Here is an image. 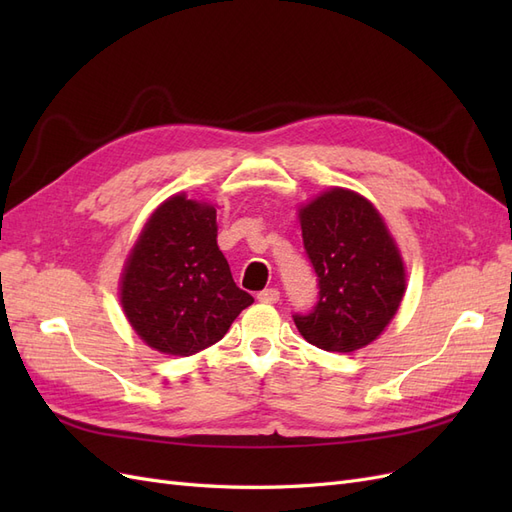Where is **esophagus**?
I'll list each match as a JSON object with an SVG mask.
<instances>
[{
  "label": "esophagus",
  "instance_id": "1",
  "mask_svg": "<svg viewBox=\"0 0 512 512\" xmlns=\"http://www.w3.org/2000/svg\"><path fill=\"white\" fill-rule=\"evenodd\" d=\"M258 301L260 303H277V301H280V290L265 288L262 292H258Z\"/></svg>",
  "mask_w": 512,
  "mask_h": 512
}]
</instances>
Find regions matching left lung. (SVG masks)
Listing matches in <instances>:
<instances>
[{
    "label": "left lung",
    "instance_id": "left-lung-1",
    "mask_svg": "<svg viewBox=\"0 0 512 512\" xmlns=\"http://www.w3.org/2000/svg\"><path fill=\"white\" fill-rule=\"evenodd\" d=\"M303 245L318 275V303L294 314L299 333L327 352H354L386 329L406 292V269L378 209L344 188L299 209Z\"/></svg>",
    "mask_w": 512,
    "mask_h": 512
}]
</instances>
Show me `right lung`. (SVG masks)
Instances as JSON below:
<instances>
[{"label": "right lung", "mask_w": 512, "mask_h": 512, "mask_svg": "<svg viewBox=\"0 0 512 512\" xmlns=\"http://www.w3.org/2000/svg\"><path fill=\"white\" fill-rule=\"evenodd\" d=\"M218 247L215 207L185 194L151 213L121 275V307L143 342L190 356L213 346L252 305Z\"/></svg>", "instance_id": "right-lung-1"}]
</instances>
